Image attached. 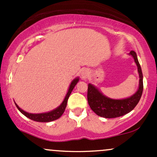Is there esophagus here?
Here are the masks:
<instances>
[{"mask_svg": "<svg viewBox=\"0 0 157 157\" xmlns=\"http://www.w3.org/2000/svg\"><path fill=\"white\" fill-rule=\"evenodd\" d=\"M89 76V71L87 70H83L82 71V73H81V77H82V79H86Z\"/></svg>", "mask_w": 157, "mask_h": 157, "instance_id": "1", "label": "esophagus"}]
</instances>
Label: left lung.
<instances>
[{
  "mask_svg": "<svg viewBox=\"0 0 157 157\" xmlns=\"http://www.w3.org/2000/svg\"><path fill=\"white\" fill-rule=\"evenodd\" d=\"M130 55L134 57L140 74V86L138 91L129 98L113 100L104 96L93 85L89 84L87 93L88 102L91 110L98 116L105 118H115L123 116L132 111L140 101L143 91V76L136 52L131 51Z\"/></svg>",
  "mask_w": 157,
  "mask_h": 157,
  "instance_id": "8db88e82",
  "label": "left lung"
}]
</instances>
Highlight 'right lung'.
I'll return each instance as SVG.
<instances>
[{
	"label": "right lung",
	"mask_w": 157,
	"mask_h": 157,
	"mask_svg": "<svg viewBox=\"0 0 157 157\" xmlns=\"http://www.w3.org/2000/svg\"><path fill=\"white\" fill-rule=\"evenodd\" d=\"M79 79L76 78L72 82H71V85L69 86V89H68L67 94H66V96L65 97L63 102H62V104L59 106L58 108L53 110V111H50V112L48 113H29L28 112H26L23 110H22L21 108H19V106L15 103L16 107L17 108V109L21 111L23 114H24L26 117L29 118L30 120H34V121L36 122H48L53 121V120H57L58 118H60L62 114L63 113L65 109H66V105H67L68 99L69 97L70 94H71V91L75 88V86H76V84L78 82Z\"/></svg>",
	"instance_id": "add662e5"
}]
</instances>
